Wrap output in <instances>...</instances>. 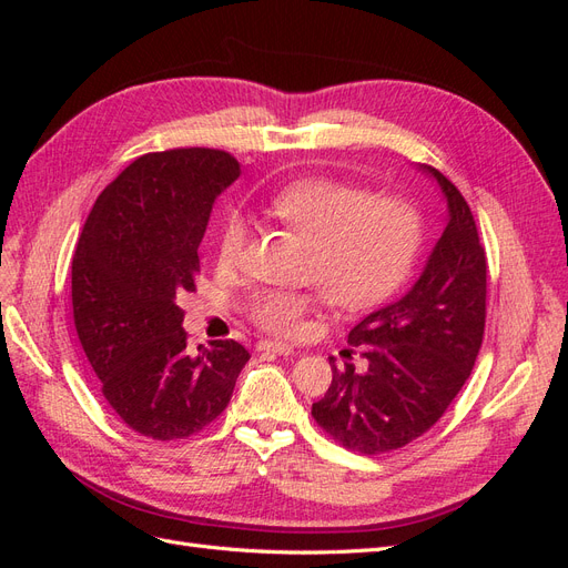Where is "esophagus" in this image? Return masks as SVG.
<instances>
[{"label": "esophagus", "mask_w": 568, "mask_h": 568, "mask_svg": "<svg viewBox=\"0 0 568 568\" xmlns=\"http://www.w3.org/2000/svg\"><path fill=\"white\" fill-rule=\"evenodd\" d=\"M255 351H263V353H277V355H291L294 348L288 346V343H280V341H261L255 346Z\"/></svg>", "instance_id": "obj_1"}]
</instances>
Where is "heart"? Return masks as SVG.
<instances>
[{
	"instance_id": "1",
	"label": "heart",
	"mask_w": 568,
	"mask_h": 568,
	"mask_svg": "<svg viewBox=\"0 0 568 568\" xmlns=\"http://www.w3.org/2000/svg\"><path fill=\"white\" fill-rule=\"evenodd\" d=\"M267 211L311 246L303 277L341 311H365L386 301L405 282L422 244V220L407 201L369 196L365 189L332 178H303L280 186ZM246 242L248 222L232 213L220 232V263L236 265ZM246 311L261 329L294 336L313 311V296L261 288L251 294Z\"/></svg>"
}]
</instances>
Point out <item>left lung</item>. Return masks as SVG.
<instances>
[{"instance_id":"obj_1","label":"left lung","mask_w":568,"mask_h":568,"mask_svg":"<svg viewBox=\"0 0 568 568\" xmlns=\"http://www.w3.org/2000/svg\"><path fill=\"white\" fill-rule=\"evenodd\" d=\"M448 225L407 294L359 320L348 343L365 357L336 367L315 422L346 448L382 455L426 434L469 379L486 326V251L459 189L432 165Z\"/></svg>"}]
</instances>
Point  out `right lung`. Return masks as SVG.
Masks as SVG:
<instances>
[{
    "mask_svg": "<svg viewBox=\"0 0 568 568\" xmlns=\"http://www.w3.org/2000/svg\"><path fill=\"white\" fill-rule=\"evenodd\" d=\"M242 173L217 149H173L130 163L99 194L73 255V317L101 393L132 432L186 438L227 407L248 351H186L178 298L196 288L215 199Z\"/></svg>",
    "mask_w": 568,
    "mask_h": 568,
    "instance_id": "obj_1",
    "label": "right lung"
}]
</instances>
